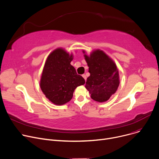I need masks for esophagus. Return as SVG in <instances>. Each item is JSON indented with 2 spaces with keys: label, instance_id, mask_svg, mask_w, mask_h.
<instances>
[{
  "label": "esophagus",
  "instance_id": "obj_1",
  "mask_svg": "<svg viewBox=\"0 0 159 159\" xmlns=\"http://www.w3.org/2000/svg\"><path fill=\"white\" fill-rule=\"evenodd\" d=\"M82 77L84 79V80H85V81H86V75H82Z\"/></svg>",
  "mask_w": 159,
  "mask_h": 159
}]
</instances>
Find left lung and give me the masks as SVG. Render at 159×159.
<instances>
[{
	"instance_id": "1",
	"label": "left lung",
	"mask_w": 159,
	"mask_h": 159,
	"mask_svg": "<svg viewBox=\"0 0 159 159\" xmlns=\"http://www.w3.org/2000/svg\"><path fill=\"white\" fill-rule=\"evenodd\" d=\"M82 52L90 73L85 88L94 101L106 102L117 91L120 85L119 71L116 63L100 49L93 50L89 56L86 54L85 50Z\"/></svg>"
}]
</instances>
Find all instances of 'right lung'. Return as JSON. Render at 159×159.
<instances>
[{
  "instance_id": "1",
  "label": "right lung",
  "mask_w": 159,
  "mask_h": 159,
  "mask_svg": "<svg viewBox=\"0 0 159 159\" xmlns=\"http://www.w3.org/2000/svg\"><path fill=\"white\" fill-rule=\"evenodd\" d=\"M73 59L64 48L53 50L47 58L39 81L40 88L54 104L61 105L70 102L75 89L85 84L71 62Z\"/></svg>"
}]
</instances>
